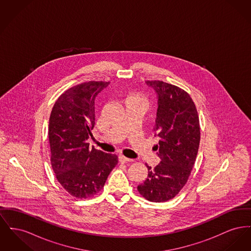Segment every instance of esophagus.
Segmentation results:
<instances>
[{
	"label": "esophagus",
	"instance_id": "34e87169",
	"mask_svg": "<svg viewBox=\"0 0 251 251\" xmlns=\"http://www.w3.org/2000/svg\"><path fill=\"white\" fill-rule=\"evenodd\" d=\"M118 160H119V162L121 163L131 162V161H133V159L128 158V157H125L124 155H119V156H118Z\"/></svg>",
	"mask_w": 251,
	"mask_h": 251
}]
</instances>
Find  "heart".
Masks as SVG:
<instances>
[{"label":"heart","instance_id":"obj_1","mask_svg":"<svg viewBox=\"0 0 251 251\" xmlns=\"http://www.w3.org/2000/svg\"><path fill=\"white\" fill-rule=\"evenodd\" d=\"M127 104H139L146 107L148 105L147 98L142 94H132L126 100V105Z\"/></svg>","mask_w":251,"mask_h":251}]
</instances>
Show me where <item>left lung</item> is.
Segmentation results:
<instances>
[{"instance_id":"1","label":"left lung","mask_w":251,"mask_h":251,"mask_svg":"<svg viewBox=\"0 0 251 251\" xmlns=\"http://www.w3.org/2000/svg\"><path fill=\"white\" fill-rule=\"evenodd\" d=\"M146 83L158 99L153 132L159 139L154 150L161 161L154 168L147 166V178L137 191L151 202H166L178 194L192 173L200 143L199 118L183 89L160 80Z\"/></svg>"}]
</instances>
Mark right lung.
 I'll list each match as a JSON object with an SVG mask.
<instances>
[{
  "label": "right lung",
  "mask_w": 251,
  "mask_h": 251,
  "mask_svg": "<svg viewBox=\"0 0 251 251\" xmlns=\"http://www.w3.org/2000/svg\"><path fill=\"white\" fill-rule=\"evenodd\" d=\"M88 81L66 90L54 104L48 136L51 165L59 184L76 198H88L104 187L118 156L89 148L95 126L96 97L108 86Z\"/></svg>",
  "instance_id": "obj_1"
}]
</instances>
